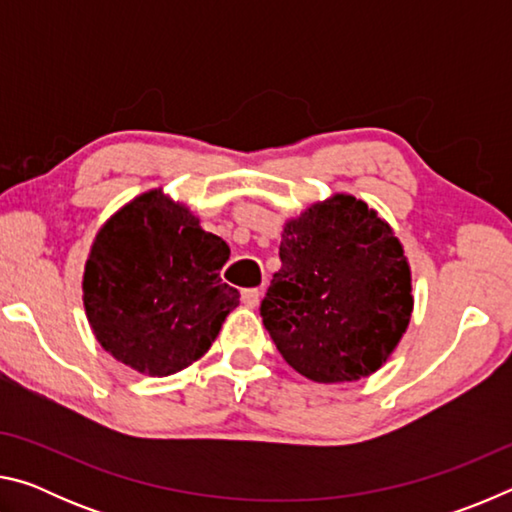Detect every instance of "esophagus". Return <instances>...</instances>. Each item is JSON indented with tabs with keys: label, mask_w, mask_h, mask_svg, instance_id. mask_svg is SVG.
<instances>
[{
	"label": "esophagus",
	"mask_w": 512,
	"mask_h": 512,
	"mask_svg": "<svg viewBox=\"0 0 512 512\" xmlns=\"http://www.w3.org/2000/svg\"><path fill=\"white\" fill-rule=\"evenodd\" d=\"M259 298H262V291L259 289H246L241 293V300H244V305L250 309H255L259 305Z\"/></svg>",
	"instance_id": "34e87169"
}]
</instances>
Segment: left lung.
Returning <instances> with one entry per match:
<instances>
[{
  "label": "left lung",
  "instance_id": "1",
  "mask_svg": "<svg viewBox=\"0 0 512 512\" xmlns=\"http://www.w3.org/2000/svg\"><path fill=\"white\" fill-rule=\"evenodd\" d=\"M262 320L284 361L345 384L391 359L413 314L409 257L377 210L336 192L284 221Z\"/></svg>",
  "mask_w": 512,
  "mask_h": 512
}]
</instances>
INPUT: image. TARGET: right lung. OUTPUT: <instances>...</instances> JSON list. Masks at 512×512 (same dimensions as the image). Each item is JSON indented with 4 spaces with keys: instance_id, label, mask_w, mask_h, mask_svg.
Returning a JSON list of instances; mask_svg holds the SVG:
<instances>
[{
    "instance_id": "add662e5",
    "label": "right lung",
    "mask_w": 512,
    "mask_h": 512,
    "mask_svg": "<svg viewBox=\"0 0 512 512\" xmlns=\"http://www.w3.org/2000/svg\"><path fill=\"white\" fill-rule=\"evenodd\" d=\"M228 259V244L162 187L135 196L101 225L85 259L94 339L140 375L189 368L239 305V291L221 282Z\"/></svg>"
}]
</instances>
